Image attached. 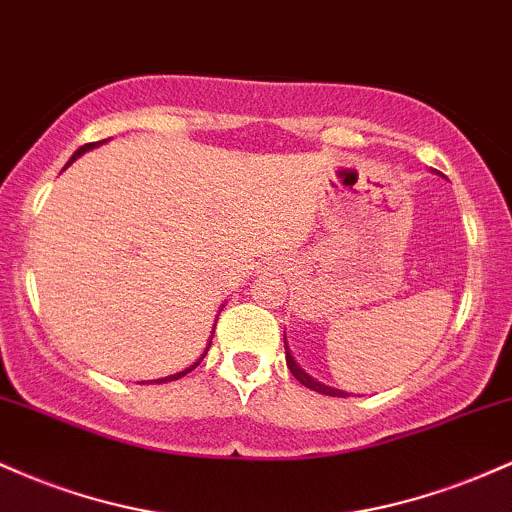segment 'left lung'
Segmentation results:
<instances>
[{"mask_svg":"<svg viewBox=\"0 0 512 512\" xmlns=\"http://www.w3.org/2000/svg\"><path fill=\"white\" fill-rule=\"evenodd\" d=\"M285 360H287V367H290V372H292V375H295V380L302 382L304 387L314 389V392L326 394V396H348V392H341V389L326 387V384H321V382L314 380V377H309L307 372H304L302 367L295 363V358H292V355H290V348H287V341H285Z\"/></svg>","mask_w":512,"mask_h":512,"instance_id":"8db88e82","label":"left lung"}]
</instances>
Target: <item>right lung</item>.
I'll list each match as a JSON object with an SVG mask.
<instances>
[{
  "instance_id": "obj_1",
  "label": "right lung",
  "mask_w": 512,
  "mask_h": 512,
  "mask_svg": "<svg viewBox=\"0 0 512 512\" xmlns=\"http://www.w3.org/2000/svg\"><path fill=\"white\" fill-rule=\"evenodd\" d=\"M103 142H106V140H103ZM96 145H101V142H89V145L79 147V149H77V152H74V154H72V159H70V162H67V166H70V164H72V162H74V159H77V157H82V154H84V152H89V149H94ZM215 324H217V321H215ZM212 333H215V329H212ZM210 343H212V338H210V341H208V348H210ZM208 348H205V350H203V355H200V358H198V360H195V363H193L191 367H186V370L176 372V375H169V377H164V380H154V382H157V384H162V382H171V380H179V377H183V375H188V372H191V370H195V367H198V365H200V360H203V358H205V353H208Z\"/></svg>"
}]
</instances>
